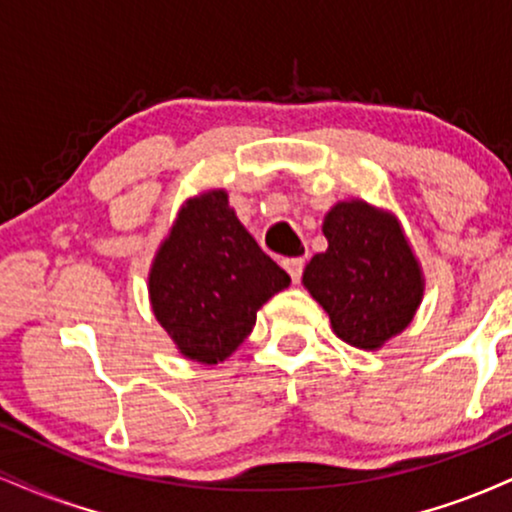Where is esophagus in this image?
<instances>
[{"label": "esophagus", "instance_id": "1", "mask_svg": "<svg viewBox=\"0 0 512 512\" xmlns=\"http://www.w3.org/2000/svg\"><path fill=\"white\" fill-rule=\"evenodd\" d=\"M303 267H305V262L300 260V257H288V260H283V269L291 274L293 283L300 281V276H303Z\"/></svg>", "mask_w": 512, "mask_h": 512}]
</instances>
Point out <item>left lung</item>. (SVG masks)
I'll list each match as a JSON object with an SVG mask.
<instances>
[{"label": "left lung", "instance_id": "8db88e82", "mask_svg": "<svg viewBox=\"0 0 512 512\" xmlns=\"http://www.w3.org/2000/svg\"><path fill=\"white\" fill-rule=\"evenodd\" d=\"M322 231L329 248L305 267V288L338 338L377 350L412 322L422 303L420 262L398 219L362 200L331 207Z\"/></svg>", "mask_w": 512, "mask_h": 512}]
</instances>
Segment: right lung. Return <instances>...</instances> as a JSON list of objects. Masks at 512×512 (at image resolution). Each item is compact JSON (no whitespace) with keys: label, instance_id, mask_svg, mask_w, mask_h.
Instances as JSON below:
<instances>
[{"label":"right lung","instance_id":"right-lung-1","mask_svg":"<svg viewBox=\"0 0 512 512\" xmlns=\"http://www.w3.org/2000/svg\"><path fill=\"white\" fill-rule=\"evenodd\" d=\"M291 276L264 255L229 207L226 190H209L178 209L150 269L157 322L202 365L224 362L255 326L257 310Z\"/></svg>","mask_w":512,"mask_h":512}]
</instances>
